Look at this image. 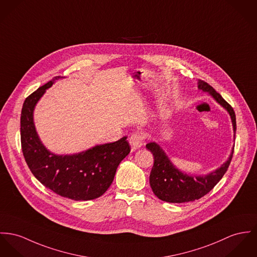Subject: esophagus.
<instances>
[{"mask_svg":"<svg viewBox=\"0 0 257 257\" xmlns=\"http://www.w3.org/2000/svg\"><path fill=\"white\" fill-rule=\"evenodd\" d=\"M129 143L131 146L132 151H136L139 148H141L144 144V137L140 133H134L130 136Z\"/></svg>","mask_w":257,"mask_h":257,"instance_id":"obj_1","label":"esophagus"}]
</instances>
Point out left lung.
<instances>
[{"label":"left lung","mask_w":257,"mask_h":257,"mask_svg":"<svg viewBox=\"0 0 257 257\" xmlns=\"http://www.w3.org/2000/svg\"><path fill=\"white\" fill-rule=\"evenodd\" d=\"M198 89L201 92L207 93L228 112L232 122L235 141L236 115L232 106L206 82L198 80ZM146 148L152 152L155 158V163L150 175L151 188L159 199L171 203L194 201L209 193L224 176L234 154L233 147L228 159L218 168L209 173L198 175L186 173L178 168L158 143H148Z\"/></svg>","instance_id":"1"}]
</instances>
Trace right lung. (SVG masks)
Returning <instances> with one entry per match:
<instances>
[{"instance_id":"obj_1","label":"right lung","mask_w":257,"mask_h":257,"mask_svg":"<svg viewBox=\"0 0 257 257\" xmlns=\"http://www.w3.org/2000/svg\"><path fill=\"white\" fill-rule=\"evenodd\" d=\"M63 78H53L24 100L20 116L22 152L32 174L46 188L63 198L91 200L109 188L130 146L123 137L72 155H57L45 147L35 127L34 110L46 91Z\"/></svg>"}]
</instances>
